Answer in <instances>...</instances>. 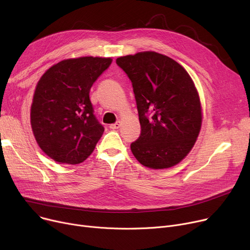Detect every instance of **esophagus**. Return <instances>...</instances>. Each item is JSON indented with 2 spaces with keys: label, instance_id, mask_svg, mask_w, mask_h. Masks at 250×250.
Returning <instances> with one entry per match:
<instances>
[{
  "label": "esophagus",
  "instance_id": "obj_1",
  "mask_svg": "<svg viewBox=\"0 0 250 250\" xmlns=\"http://www.w3.org/2000/svg\"><path fill=\"white\" fill-rule=\"evenodd\" d=\"M120 126H121V122H116L115 124H112V125H109V127L111 129H116V128H118Z\"/></svg>",
  "mask_w": 250,
  "mask_h": 250
}]
</instances>
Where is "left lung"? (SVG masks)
Returning <instances> with one entry per match:
<instances>
[{"label": "left lung", "mask_w": 250, "mask_h": 250, "mask_svg": "<svg viewBox=\"0 0 250 250\" xmlns=\"http://www.w3.org/2000/svg\"><path fill=\"white\" fill-rule=\"evenodd\" d=\"M132 81L141 135L130 144L136 159L152 169L178 164L202 126V105L192 79L177 62L155 51L116 59Z\"/></svg>", "instance_id": "8db88e82"}]
</instances>
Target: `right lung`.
<instances>
[{"label": "right lung", "instance_id": "1", "mask_svg": "<svg viewBox=\"0 0 250 250\" xmlns=\"http://www.w3.org/2000/svg\"><path fill=\"white\" fill-rule=\"evenodd\" d=\"M112 59L63 60L39 79L30 123L41 149L59 163L79 164L94 151L104 127L94 115L90 89Z\"/></svg>", "mask_w": 250, "mask_h": 250}]
</instances>
